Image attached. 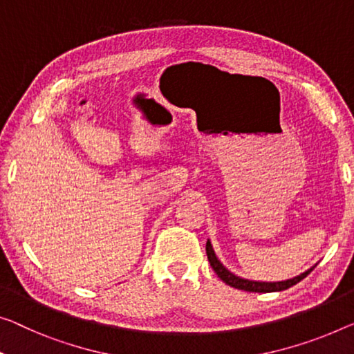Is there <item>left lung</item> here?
Instances as JSON below:
<instances>
[{
  "mask_svg": "<svg viewBox=\"0 0 354 354\" xmlns=\"http://www.w3.org/2000/svg\"><path fill=\"white\" fill-rule=\"evenodd\" d=\"M207 256H208V261H209V266L213 267V270L216 272V275H218L221 279L225 284H229V286L235 288V289H241V291H248V292H275V291H284V289L294 286V284H297L299 281H302V279L308 275L310 272L313 270L315 267L308 268L307 272L300 273L299 277H294L291 279H286V281H275V283H266V281H251V279H245V278H240L234 275V273L229 272L227 268H225L223 263L219 262L218 257L214 254V250L213 246H211V241H207Z\"/></svg>",
  "mask_w": 354,
  "mask_h": 354,
  "instance_id": "8db88e82",
  "label": "left lung"
}]
</instances>
